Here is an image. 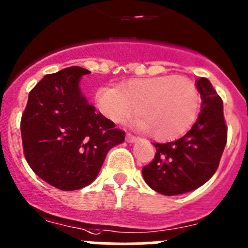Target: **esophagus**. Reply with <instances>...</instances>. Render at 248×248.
<instances>
[{
    "instance_id": "obj_1",
    "label": "esophagus",
    "mask_w": 248,
    "mask_h": 248,
    "mask_svg": "<svg viewBox=\"0 0 248 248\" xmlns=\"http://www.w3.org/2000/svg\"><path fill=\"white\" fill-rule=\"evenodd\" d=\"M137 140H138V138L136 137V136L131 135V133H127V135H126V140L128 142V143H133V142H136Z\"/></svg>"
}]
</instances>
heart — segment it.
Wrapping results in <instances>:
<instances>
[{
    "mask_svg": "<svg viewBox=\"0 0 248 248\" xmlns=\"http://www.w3.org/2000/svg\"><path fill=\"white\" fill-rule=\"evenodd\" d=\"M200 102L195 84L177 75L131 79L120 89L102 86L96 93L97 108L106 119L120 124L138 111L137 126L159 140L184 135L198 117Z\"/></svg>",
    "mask_w": 248,
    "mask_h": 248,
    "instance_id": "obj_1",
    "label": "heart"
}]
</instances>
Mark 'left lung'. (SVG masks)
Wrapping results in <instances>:
<instances>
[{
    "instance_id": "left-lung-1",
    "label": "left lung",
    "mask_w": 248,
    "mask_h": 248,
    "mask_svg": "<svg viewBox=\"0 0 248 248\" xmlns=\"http://www.w3.org/2000/svg\"><path fill=\"white\" fill-rule=\"evenodd\" d=\"M202 112L186 135L167 143H153L155 155L142 174L163 195H179L199 188L215 174L227 140L224 105L206 78L196 81Z\"/></svg>"
}]
</instances>
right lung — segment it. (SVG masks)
Returning <instances> with one entry per match:
<instances>
[{
  "label": "right lung",
  "instance_id": "obj_1",
  "mask_svg": "<svg viewBox=\"0 0 248 248\" xmlns=\"http://www.w3.org/2000/svg\"><path fill=\"white\" fill-rule=\"evenodd\" d=\"M90 71L70 66L48 74L31 90L22 113L23 153L38 177L60 190H78L97 177L105 157L124 132L82 96Z\"/></svg>",
  "mask_w": 248,
  "mask_h": 248
}]
</instances>
